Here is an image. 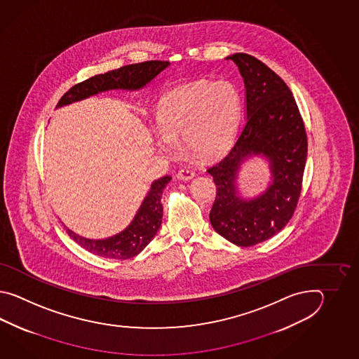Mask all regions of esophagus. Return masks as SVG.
<instances>
[{
    "mask_svg": "<svg viewBox=\"0 0 359 359\" xmlns=\"http://www.w3.org/2000/svg\"><path fill=\"white\" fill-rule=\"evenodd\" d=\"M194 176H195V172L190 167H183L178 170V175H177V177L182 181H189Z\"/></svg>",
    "mask_w": 359,
    "mask_h": 359,
    "instance_id": "obj_1",
    "label": "esophagus"
}]
</instances>
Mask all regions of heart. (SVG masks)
Listing matches in <instances>:
<instances>
[{"mask_svg":"<svg viewBox=\"0 0 359 359\" xmlns=\"http://www.w3.org/2000/svg\"><path fill=\"white\" fill-rule=\"evenodd\" d=\"M240 116V95L227 81L196 82L161 99L155 114L161 130L158 146L164 153L176 150L182 135L186 150L200 159H213L231 145Z\"/></svg>","mask_w":359,"mask_h":359,"instance_id":"b5f03b06","label":"heart"}]
</instances>
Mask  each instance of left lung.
<instances>
[{"instance_id":"8db88e82","label":"left lung","mask_w":359,"mask_h":359,"mask_svg":"<svg viewBox=\"0 0 359 359\" xmlns=\"http://www.w3.org/2000/svg\"><path fill=\"white\" fill-rule=\"evenodd\" d=\"M244 78L246 121L227 155L208 169L217 186L209 219L221 236L237 246H252L275 236L290 221L298 204L306 161V133L292 92L264 62L252 55L233 54ZM266 156L273 181L254 199L236 191L241 163Z\"/></svg>"}]
</instances>
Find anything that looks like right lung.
Segmentation results:
<instances>
[{"mask_svg": "<svg viewBox=\"0 0 359 359\" xmlns=\"http://www.w3.org/2000/svg\"><path fill=\"white\" fill-rule=\"evenodd\" d=\"M168 65V61H145L126 65L122 68L107 72L105 74L91 76L65 92L64 96L59 100L56 107H65L72 102L97 95L100 92L110 90L136 91L151 82ZM170 180L172 177L164 176L154 181L133 221L118 235L101 240H92L79 236L65 226L64 227L67 229L69 236L76 244L81 245L87 252L95 255L107 259H130L132 257H136L153 240L161 227L163 218L161 195L164 187Z\"/></svg>", "mask_w": 359, "mask_h": 359, "instance_id": "right-lung-1", "label": "right lung"}]
</instances>
